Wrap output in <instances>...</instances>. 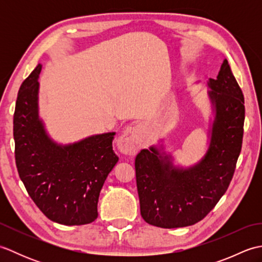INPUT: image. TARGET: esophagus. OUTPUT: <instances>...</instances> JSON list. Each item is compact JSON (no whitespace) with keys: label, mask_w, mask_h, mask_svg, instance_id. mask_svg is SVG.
<instances>
[{"label":"esophagus","mask_w":262,"mask_h":262,"mask_svg":"<svg viewBox=\"0 0 262 262\" xmlns=\"http://www.w3.org/2000/svg\"><path fill=\"white\" fill-rule=\"evenodd\" d=\"M141 132L140 125H132L127 127L124 135L119 140L118 145L122 152L134 153L141 146Z\"/></svg>","instance_id":"34e87169"}]
</instances>
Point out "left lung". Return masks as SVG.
Segmentation results:
<instances>
[{"label":"left lung","instance_id":"1","mask_svg":"<svg viewBox=\"0 0 262 262\" xmlns=\"http://www.w3.org/2000/svg\"><path fill=\"white\" fill-rule=\"evenodd\" d=\"M209 96L216 118L210 146L202 162L188 170L171 169L155 148L135 158L141 215L146 223L162 227L198 223L225 193L242 148L244 97L225 59L217 79H209Z\"/></svg>","mask_w":262,"mask_h":262}]
</instances>
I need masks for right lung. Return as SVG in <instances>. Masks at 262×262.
<instances>
[{
	"label": "right lung",
	"instance_id": "1",
	"mask_svg": "<svg viewBox=\"0 0 262 262\" xmlns=\"http://www.w3.org/2000/svg\"><path fill=\"white\" fill-rule=\"evenodd\" d=\"M41 65L19 89L13 115L14 157L28 194L43 215L64 225H84L98 217V200L105 178L118 162L115 133L58 146L38 119V77Z\"/></svg>",
	"mask_w": 262,
	"mask_h": 262
}]
</instances>
